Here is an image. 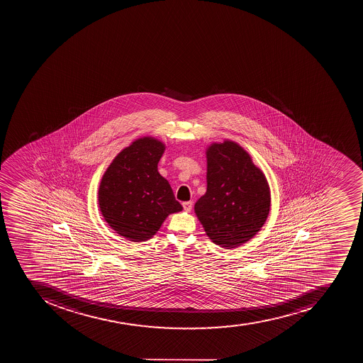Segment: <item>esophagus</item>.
<instances>
[{
	"instance_id": "esophagus-1",
	"label": "esophagus",
	"mask_w": 363,
	"mask_h": 363,
	"mask_svg": "<svg viewBox=\"0 0 363 363\" xmlns=\"http://www.w3.org/2000/svg\"><path fill=\"white\" fill-rule=\"evenodd\" d=\"M183 208L185 211H191V208H193V202L191 201H187V202L183 203Z\"/></svg>"
}]
</instances>
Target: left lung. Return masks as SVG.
<instances>
[{"mask_svg": "<svg viewBox=\"0 0 363 363\" xmlns=\"http://www.w3.org/2000/svg\"><path fill=\"white\" fill-rule=\"evenodd\" d=\"M206 193L195 213L213 243L225 249L245 243L260 230L270 210L266 177L240 145L225 140L206 151Z\"/></svg>", "mask_w": 363, "mask_h": 363, "instance_id": "8db88e82", "label": "left lung"}]
</instances>
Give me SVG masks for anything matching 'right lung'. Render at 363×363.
Returning <instances> with one entry per match:
<instances>
[{
    "instance_id": "right-lung-1",
    "label": "right lung",
    "mask_w": 363,
    "mask_h": 363,
    "mask_svg": "<svg viewBox=\"0 0 363 363\" xmlns=\"http://www.w3.org/2000/svg\"><path fill=\"white\" fill-rule=\"evenodd\" d=\"M164 145L155 138L135 140L103 174L99 204L106 223L133 242L150 240L169 214L183 206L157 172Z\"/></svg>"
}]
</instances>
